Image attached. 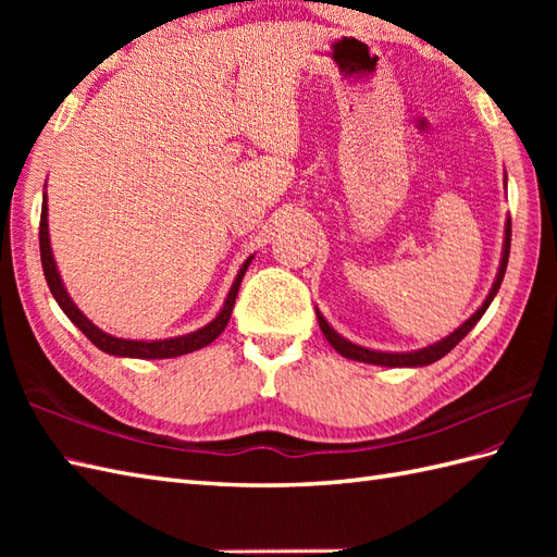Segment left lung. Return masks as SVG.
Returning a JSON list of instances; mask_svg holds the SVG:
<instances>
[{
	"label": "left lung",
	"mask_w": 557,
	"mask_h": 557,
	"mask_svg": "<svg viewBox=\"0 0 557 557\" xmlns=\"http://www.w3.org/2000/svg\"><path fill=\"white\" fill-rule=\"evenodd\" d=\"M505 186H507V174H505ZM510 242H512V222H510V218H507L505 220V239H503L500 265H498V272H495V280H493V287L488 292V297L483 299V304L479 306L476 313H471L467 321L455 330V333H449L447 337L433 342V345H429V347L413 349V351H377V349L354 345V342H349L347 337H342L337 330L325 321L323 313L318 311V306H315L318 325H321L323 335H325L330 345H333V349L337 354H342L345 359L361 361V363H373V366H389V369H419V366H429L437 359H443L449 349H455L459 342L469 335V330L481 321V315L488 311L491 301L495 299V294H498V289L503 285V277H505V270H507V258H510Z\"/></svg>",
	"instance_id": "obj_1"
}]
</instances>
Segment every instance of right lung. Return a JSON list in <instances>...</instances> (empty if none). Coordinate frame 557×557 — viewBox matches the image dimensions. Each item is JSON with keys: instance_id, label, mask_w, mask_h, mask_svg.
Masks as SVG:
<instances>
[{"instance_id": "obj_1", "label": "right lung", "mask_w": 557, "mask_h": 557, "mask_svg": "<svg viewBox=\"0 0 557 557\" xmlns=\"http://www.w3.org/2000/svg\"><path fill=\"white\" fill-rule=\"evenodd\" d=\"M40 260H42V272L47 280V287H50L54 301L59 304V309L66 313V318L74 323L83 335H86L92 345L98 349H102L104 354H112V357H122V359H174L182 357V354H191L196 349L208 347L212 339H218L222 335V330L227 327L230 315L234 309L236 294H239L242 280L246 275L248 265H251L253 256H248L236 277L232 282V287L227 292V299H224L222 309L218 311V315L212 318L210 323H206L203 327L194 330V333L186 335H176V337H164V339H124V337H114L110 333H104L96 323L88 321V315L83 313L78 306L74 304V299L69 297V292L64 287V280L59 275L57 260L52 253V244H50V224H47V194H42V212H40Z\"/></svg>"}]
</instances>
